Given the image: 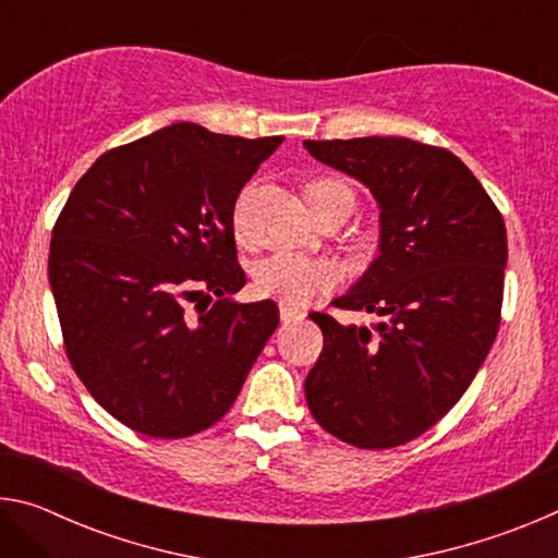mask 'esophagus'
Segmentation results:
<instances>
[{"label":"esophagus","mask_w":558,"mask_h":558,"mask_svg":"<svg viewBox=\"0 0 558 558\" xmlns=\"http://www.w3.org/2000/svg\"><path fill=\"white\" fill-rule=\"evenodd\" d=\"M305 317V310L298 305H288V302H280V319L282 323H292V319Z\"/></svg>","instance_id":"1"}]
</instances>
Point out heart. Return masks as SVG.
<instances>
[{
  "label": "heart",
  "mask_w": 558,
  "mask_h": 558,
  "mask_svg": "<svg viewBox=\"0 0 558 558\" xmlns=\"http://www.w3.org/2000/svg\"><path fill=\"white\" fill-rule=\"evenodd\" d=\"M335 192H352V189L342 179H313L305 186L307 206ZM235 231H241L239 221H235ZM339 278H342V270L335 260L300 256V253H276V256L263 258L253 268V286L260 295L276 298L280 302H288V305H302V302L315 298L317 292L335 288Z\"/></svg>",
  "instance_id": "heart-1"
}]
</instances>
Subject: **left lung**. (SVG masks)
<instances>
[{
    "label": "left lung",
    "instance_id": "left-lung-1",
    "mask_svg": "<svg viewBox=\"0 0 558 558\" xmlns=\"http://www.w3.org/2000/svg\"><path fill=\"white\" fill-rule=\"evenodd\" d=\"M305 147L369 186L381 209L379 258L332 302L381 323L356 327L310 315L325 347L305 379L307 405L349 446H403L460 401L495 342L505 219L446 147L405 137L305 140Z\"/></svg>",
    "mask_w": 558,
    "mask_h": 558
}]
</instances>
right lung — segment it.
<instances>
[{
    "mask_svg": "<svg viewBox=\"0 0 558 558\" xmlns=\"http://www.w3.org/2000/svg\"><path fill=\"white\" fill-rule=\"evenodd\" d=\"M280 143L177 122L108 149L73 186L49 282L73 372L122 426L167 440L214 426L276 332V302L229 295L245 286L235 199Z\"/></svg>",
    "mask_w": 558,
    "mask_h": 558,
    "instance_id": "right-lung-1",
    "label": "right lung"
}]
</instances>
